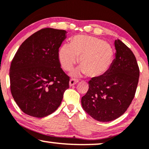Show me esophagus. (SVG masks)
I'll list each match as a JSON object with an SVG mask.
<instances>
[{"label":"esophagus","instance_id":"1","mask_svg":"<svg viewBox=\"0 0 149 149\" xmlns=\"http://www.w3.org/2000/svg\"><path fill=\"white\" fill-rule=\"evenodd\" d=\"M78 82V80H76V79H74V78H71L70 80H69V85L70 86H73V85L76 84Z\"/></svg>","mask_w":149,"mask_h":149}]
</instances>
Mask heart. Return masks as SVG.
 <instances>
[{
    "label": "heart",
    "mask_w": 149,
    "mask_h": 149,
    "mask_svg": "<svg viewBox=\"0 0 149 149\" xmlns=\"http://www.w3.org/2000/svg\"><path fill=\"white\" fill-rule=\"evenodd\" d=\"M81 67L80 72L91 78L102 76L112 64L114 52L110 45L96 37L77 35L73 37L70 45L64 44L58 50L61 67L71 71L78 61Z\"/></svg>",
    "instance_id": "heart-1"
}]
</instances>
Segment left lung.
Instances as JSON below:
<instances>
[{
	"label": "left lung",
	"instance_id": "left-lung-1",
	"mask_svg": "<svg viewBox=\"0 0 149 149\" xmlns=\"http://www.w3.org/2000/svg\"><path fill=\"white\" fill-rule=\"evenodd\" d=\"M116 58L102 76L92 78L82 97L84 110L94 119L109 122L125 112L134 100L140 69L132 51L119 39L115 40Z\"/></svg>",
	"mask_w": 149,
	"mask_h": 149
}]
</instances>
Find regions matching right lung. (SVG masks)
<instances>
[{"label":"right lung","instance_id":"add662e5","mask_svg":"<svg viewBox=\"0 0 149 149\" xmlns=\"http://www.w3.org/2000/svg\"><path fill=\"white\" fill-rule=\"evenodd\" d=\"M67 31L45 28L27 38L10 66V89L21 110L43 118L53 113L69 87V77L61 67L59 47Z\"/></svg>","mask_w":149,"mask_h":149}]
</instances>
